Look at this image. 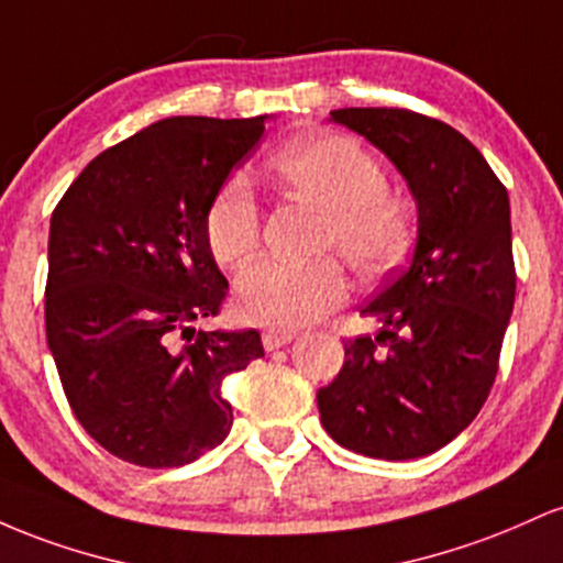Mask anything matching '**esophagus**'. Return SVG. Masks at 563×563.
<instances>
[{
    "instance_id": "esophagus-1",
    "label": "esophagus",
    "mask_w": 563,
    "mask_h": 563,
    "mask_svg": "<svg viewBox=\"0 0 563 563\" xmlns=\"http://www.w3.org/2000/svg\"><path fill=\"white\" fill-rule=\"evenodd\" d=\"M294 331H264L262 333V344H264V349H267V352H275V349H280V346H286V344H290V341H294Z\"/></svg>"
}]
</instances>
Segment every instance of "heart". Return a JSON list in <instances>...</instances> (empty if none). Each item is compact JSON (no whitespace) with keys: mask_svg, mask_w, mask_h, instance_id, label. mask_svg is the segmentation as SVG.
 Listing matches in <instances>:
<instances>
[{"mask_svg":"<svg viewBox=\"0 0 563 563\" xmlns=\"http://www.w3.org/2000/svg\"><path fill=\"white\" fill-rule=\"evenodd\" d=\"M273 172L296 196L325 209L320 249L341 251L354 273L380 277L405 260L412 219L389 192V177L371 151L346 134L303 137L273 158ZM262 238V206L243 177H230L203 211V241L228 269L254 260ZM346 269L335 256L314 262L264 260L238 277L235 309L243 320L296 328L341 307Z\"/></svg>","mask_w":563,"mask_h":563,"instance_id":"heart-1","label":"heart"}]
</instances>
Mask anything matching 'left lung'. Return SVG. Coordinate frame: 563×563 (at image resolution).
Instances as JSON below:
<instances>
[{
    "label": "left lung",
    "mask_w": 563,
    "mask_h": 563,
    "mask_svg": "<svg viewBox=\"0 0 563 563\" xmlns=\"http://www.w3.org/2000/svg\"><path fill=\"white\" fill-rule=\"evenodd\" d=\"M384 151L418 200L410 267L365 303L376 335L344 344V367L318 391L341 448L410 461L479 416L516 299L508 190L457 129L405 108L331 111Z\"/></svg>",
    "instance_id": "8db88e82"
}]
</instances>
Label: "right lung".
<instances>
[{"label":"right lung","mask_w":563,"mask_h":563,"mask_svg":"<svg viewBox=\"0 0 563 563\" xmlns=\"http://www.w3.org/2000/svg\"><path fill=\"white\" fill-rule=\"evenodd\" d=\"M264 119L158 121L89 161L49 219L44 322L63 391L84 431L134 466L177 468L222 444V380L264 357L254 328H192L228 296L203 211Z\"/></svg>","instance_id":"right-lung-1"}]
</instances>
